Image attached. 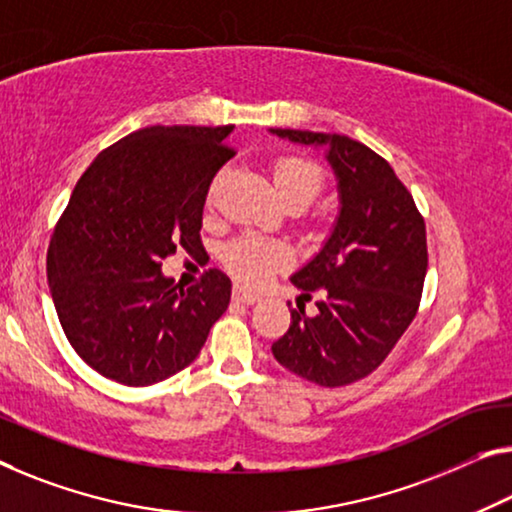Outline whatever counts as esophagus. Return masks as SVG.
Returning a JSON list of instances; mask_svg holds the SVG:
<instances>
[{
  "label": "esophagus",
  "mask_w": 512,
  "mask_h": 512,
  "mask_svg": "<svg viewBox=\"0 0 512 512\" xmlns=\"http://www.w3.org/2000/svg\"><path fill=\"white\" fill-rule=\"evenodd\" d=\"M233 300L249 306V304H256L258 300H261V297H258L256 293H251V290H247V288L235 286V288H233Z\"/></svg>",
  "instance_id": "34e87169"
}]
</instances>
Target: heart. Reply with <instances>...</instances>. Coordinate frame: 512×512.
I'll list each match as a JSON object with an SVG mask.
<instances>
[{"label":"heart","mask_w":512,"mask_h":512,"mask_svg":"<svg viewBox=\"0 0 512 512\" xmlns=\"http://www.w3.org/2000/svg\"><path fill=\"white\" fill-rule=\"evenodd\" d=\"M274 185L286 203H311L322 190V169L300 155H283L272 164ZM215 192V187H212ZM210 192V194H212ZM224 265L235 279L247 286L267 281L274 270L290 261V249L281 242L265 240L261 235H242L224 249Z\"/></svg>","instance_id":"b5f03b06"}]
</instances>
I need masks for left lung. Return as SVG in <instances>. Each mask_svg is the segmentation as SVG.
Listing matches in <instances>:
<instances>
[{
  "instance_id": "obj_1",
  "label": "left lung",
  "mask_w": 512,
  "mask_h": 512,
  "mask_svg": "<svg viewBox=\"0 0 512 512\" xmlns=\"http://www.w3.org/2000/svg\"><path fill=\"white\" fill-rule=\"evenodd\" d=\"M272 135L325 148L338 180L334 231L290 281L322 290L316 316L290 306V327L272 355L320 387H345L387 359L419 311L428 270L426 224L389 162L345 135L272 128Z\"/></svg>"
}]
</instances>
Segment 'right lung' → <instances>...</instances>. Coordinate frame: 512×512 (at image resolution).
<instances>
[{
    "label": "right lung",
    "instance_id": "right-lung-1",
    "mask_svg": "<svg viewBox=\"0 0 512 512\" xmlns=\"http://www.w3.org/2000/svg\"><path fill=\"white\" fill-rule=\"evenodd\" d=\"M233 125H151L116 141L77 180L47 247V281L66 338L93 371L148 387L199 357L231 302L208 270L180 288L162 258L201 247L212 178L235 155Z\"/></svg>",
    "mask_w": 512,
    "mask_h": 512
}]
</instances>
